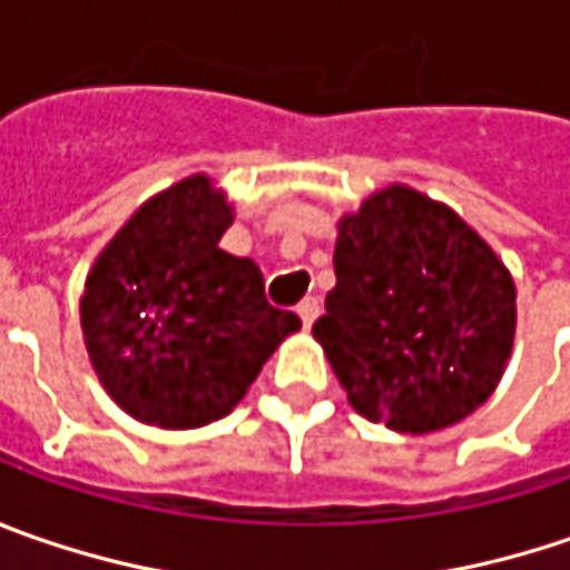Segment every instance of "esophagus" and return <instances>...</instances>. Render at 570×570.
I'll return each instance as SVG.
<instances>
[{"instance_id": "obj_1", "label": "esophagus", "mask_w": 570, "mask_h": 570, "mask_svg": "<svg viewBox=\"0 0 570 570\" xmlns=\"http://www.w3.org/2000/svg\"><path fill=\"white\" fill-rule=\"evenodd\" d=\"M296 315L303 318V325H306V328H312V322L318 318V299H315V296H306V299L296 306Z\"/></svg>"}]
</instances>
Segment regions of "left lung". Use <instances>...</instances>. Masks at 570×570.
I'll return each instance as SVG.
<instances>
[{
  "label": "left lung",
  "mask_w": 570,
  "mask_h": 570,
  "mask_svg": "<svg viewBox=\"0 0 570 570\" xmlns=\"http://www.w3.org/2000/svg\"><path fill=\"white\" fill-rule=\"evenodd\" d=\"M337 284L312 325L347 402L399 433L453 428L491 399L517 334V286L456 210L409 185L337 219Z\"/></svg>",
  "instance_id": "obj_1"
}]
</instances>
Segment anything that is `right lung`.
Wrapping results in <instances>:
<instances>
[{"label":"right lung","mask_w":570,"mask_h":570,"mask_svg":"<svg viewBox=\"0 0 570 570\" xmlns=\"http://www.w3.org/2000/svg\"><path fill=\"white\" fill-rule=\"evenodd\" d=\"M236 207L210 175L149 197L101 248L79 299L91 370L117 409L161 431L226 417L299 332L252 258L219 248Z\"/></svg>","instance_id":"right-lung-1"}]
</instances>
